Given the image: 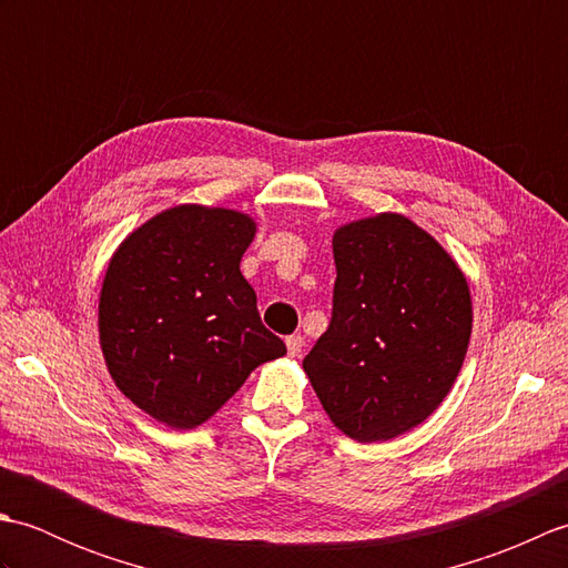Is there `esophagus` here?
Returning <instances> with one entry per match:
<instances>
[{"label": "esophagus", "instance_id": "1", "mask_svg": "<svg viewBox=\"0 0 568 568\" xmlns=\"http://www.w3.org/2000/svg\"><path fill=\"white\" fill-rule=\"evenodd\" d=\"M285 346H287V356H300L303 354V346H305V339L300 334H293V336H287L285 339Z\"/></svg>", "mask_w": 568, "mask_h": 568}]
</instances>
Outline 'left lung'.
<instances>
[{
    "label": "left lung",
    "mask_w": 568,
    "mask_h": 568,
    "mask_svg": "<svg viewBox=\"0 0 568 568\" xmlns=\"http://www.w3.org/2000/svg\"><path fill=\"white\" fill-rule=\"evenodd\" d=\"M329 329L303 368L336 429L388 442L425 422L464 366L474 327L466 275L397 212L339 226Z\"/></svg>",
    "instance_id": "8db88e82"
}]
</instances>
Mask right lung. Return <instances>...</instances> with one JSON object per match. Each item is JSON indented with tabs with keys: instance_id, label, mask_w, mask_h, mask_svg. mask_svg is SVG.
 <instances>
[{
	"instance_id": "right-lung-1",
	"label": "right lung",
	"mask_w": 568,
	"mask_h": 568,
	"mask_svg": "<svg viewBox=\"0 0 568 568\" xmlns=\"http://www.w3.org/2000/svg\"><path fill=\"white\" fill-rule=\"evenodd\" d=\"M253 216L175 204L134 229L106 265L100 346L114 385L171 429H195L253 368L285 356L239 271Z\"/></svg>"
}]
</instances>
